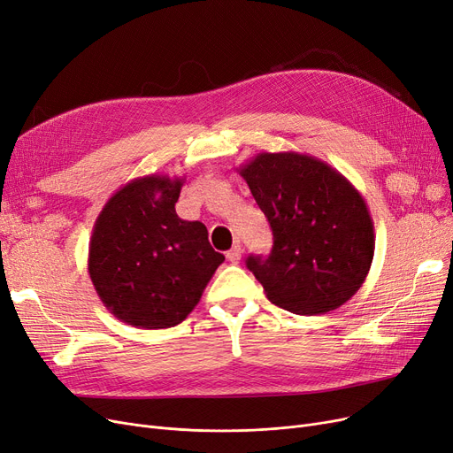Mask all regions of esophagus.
Listing matches in <instances>:
<instances>
[{"mask_svg": "<svg viewBox=\"0 0 453 453\" xmlns=\"http://www.w3.org/2000/svg\"><path fill=\"white\" fill-rule=\"evenodd\" d=\"M241 255H242V248H241L239 244H234V246L226 253V257H227V261H229V263L237 265V263L241 261Z\"/></svg>", "mask_w": 453, "mask_h": 453, "instance_id": "1", "label": "esophagus"}]
</instances>
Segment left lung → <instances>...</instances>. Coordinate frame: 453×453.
Masks as SVG:
<instances>
[{
  "label": "left lung",
  "instance_id": "8db88e82",
  "mask_svg": "<svg viewBox=\"0 0 453 453\" xmlns=\"http://www.w3.org/2000/svg\"><path fill=\"white\" fill-rule=\"evenodd\" d=\"M273 234L268 257L250 255L266 298L294 314L346 303L373 259V222L359 190L312 155L257 153L239 166Z\"/></svg>",
  "mask_w": 453,
  "mask_h": 453
}]
</instances>
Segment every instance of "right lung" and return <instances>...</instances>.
I'll list each match as a JSON object with an SVG mask.
<instances>
[{
	"mask_svg": "<svg viewBox=\"0 0 453 453\" xmlns=\"http://www.w3.org/2000/svg\"><path fill=\"white\" fill-rule=\"evenodd\" d=\"M185 178L144 175L118 188L97 214L88 273L104 305L134 327L165 329L198 305L224 255L202 222L175 212Z\"/></svg>",
	"mask_w": 453,
	"mask_h": 453,
	"instance_id": "1",
	"label": "right lung"
}]
</instances>
